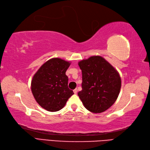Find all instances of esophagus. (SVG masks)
<instances>
[{"label":"esophagus","instance_id":"esophagus-1","mask_svg":"<svg viewBox=\"0 0 150 150\" xmlns=\"http://www.w3.org/2000/svg\"><path fill=\"white\" fill-rule=\"evenodd\" d=\"M73 92H74V93H77V88H75V90H73Z\"/></svg>","mask_w":150,"mask_h":150}]
</instances>
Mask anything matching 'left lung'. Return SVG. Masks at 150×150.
Segmentation results:
<instances>
[{"instance_id":"left-lung-1","label":"left lung","mask_w":150,"mask_h":150,"mask_svg":"<svg viewBox=\"0 0 150 150\" xmlns=\"http://www.w3.org/2000/svg\"><path fill=\"white\" fill-rule=\"evenodd\" d=\"M82 71V90L78 96L84 107L93 113L107 110L115 103L121 88L118 71L100 56L79 62Z\"/></svg>"}]
</instances>
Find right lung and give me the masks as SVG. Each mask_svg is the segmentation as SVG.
<instances>
[{
  "mask_svg": "<svg viewBox=\"0 0 150 150\" xmlns=\"http://www.w3.org/2000/svg\"><path fill=\"white\" fill-rule=\"evenodd\" d=\"M71 63L58 58L47 61L35 73L31 82V90L41 107L50 112L62 109L73 95L68 88L66 75Z\"/></svg>",
  "mask_w": 150,
  "mask_h": 150,
  "instance_id": "obj_1",
  "label": "right lung"
}]
</instances>
